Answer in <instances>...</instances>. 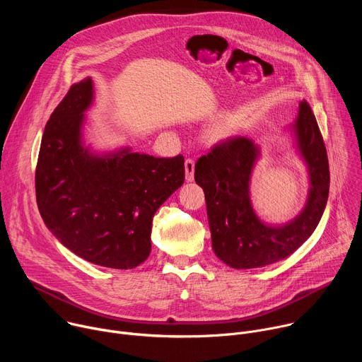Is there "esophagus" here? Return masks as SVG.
Listing matches in <instances>:
<instances>
[{
  "mask_svg": "<svg viewBox=\"0 0 362 362\" xmlns=\"http://www.w3.org/2000/svg\"><path fill=\"white\" fill-rule=\"evenodd\" d=\"M185 173H186L187 182H192L194 179V160L193 159L185 160Z\"/></svg>",
  "mask_w": 362,
  "mask_h": 362,
  "instance_id": "34e87169",
  "label": "esophagus"
}]
</instances>
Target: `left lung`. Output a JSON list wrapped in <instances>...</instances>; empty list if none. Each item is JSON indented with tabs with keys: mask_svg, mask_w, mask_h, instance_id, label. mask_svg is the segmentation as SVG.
<instances>
[{
	"mask_svg": "<svg viewBox=\"0 0 362 362\" xmlns=\"http://www.w3.org/2000/svg\"><path fill=\"white\" fill-rule=\"evenodd\" d=\"M292 127L311 189L303 211L284 226H268L253 212L249 182L259 148L252 140L226 139L196 162L194 180L204 192L212 247L230 268H261L285 259L313 235L322 218L329 193V165L317 119L305 100L299 103Z\"/></svg>",
	"mask_w": 362,
	"mask_h": 362,
	"instance_id": "1",
	"label": "left lung"
}]
</instances>
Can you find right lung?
<instances>
[{
  "label": "right lung",
  "mask_w": 362,
  "mask_h": 362,
  "mask_svg": "<svg viewBox=\"0 0 362 362\" xmlns=\"http://www.w3.org/2000/svg\"><path fill=\"white\" fill-rule=\"evenodd\" d=\"M90 77L70 87L51 113L35 168L40 215L66 247L83 259L132 269L147 259L151 222L185 182V159L153 158L122 148L95 156L81 144Z\"/></svg>",
  "instance_id": "1"
}]
</instances>
